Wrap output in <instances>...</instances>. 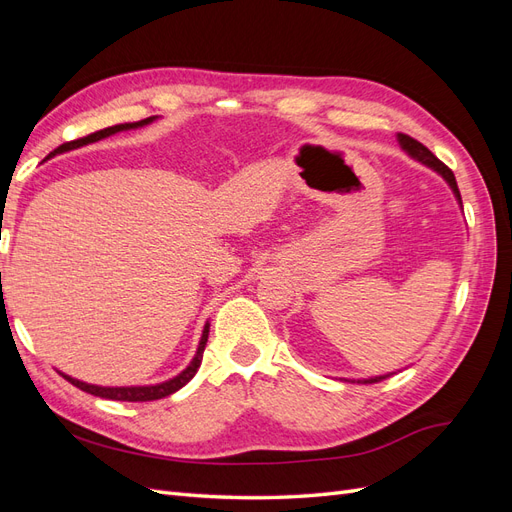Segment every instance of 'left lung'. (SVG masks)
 <instances>
[{"label":"left lung","mask_w":512,"mask_h":512,"mask_svg":"<svg viewBox=\"0 0 512 512\" xmlns=\"http://www.w3.org/2000/svg\"><path fill=\"white\" fill-rule=\"evenodd\" d=\"M397 138H399L401 149H404L410 158H414V160H418L421 164L433 168V170H436V173H440V175L446 179V183L451 185V190H453L455 198L459 200V205H461V194H459V188H457V181H455L453 170L448 168L444 162H440L436 156H433V153H431L423 143H418L416 138H412V136H408V134H397ZM391 376H393V374H384V376L367 378V380H359V382L371 384V382H380V380H386V378H391Z\"/></svg>","instance_id":"1"}]
</instances>
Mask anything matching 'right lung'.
<instances>
[{"mask_svg":"<svg viewBox=\"0 0 512 512\" xmlns=\"http://www.w3.org/2000/svg\"><path fill=\"white\" fill-rule=\"evenodd\" d=\"M153 119H156V117H147V119L132 121V123H119V126H111V128H104L100 132L87 134L83 138H76V141L59 145L51 153V156H55V153L70 151V149H79V147L89 145V143H96V141H100V138H106V136L123 132V130L143 128V126H147V123H151ZM207 339H209V322L205 324L203 337H200V344H198V350L194 354L192 363L185 367L179 376L170 378L166 382H160V384H151V386H96V384H87V382H81V380H76V378H70L66 374H61V371H59V374L64 376L70 384H74L76 389H81V391L91 393V395H96V397H104V399H115V401H153V399H162V397H168V395H173L175 391H179L181 386H185L196 376V371L200 367V361H203V352H205V346H207Z\"/></svg>","mask_w":512,"mask_h":512,"instance_id":"add662e5","label":"right lung"}]
</instances>
